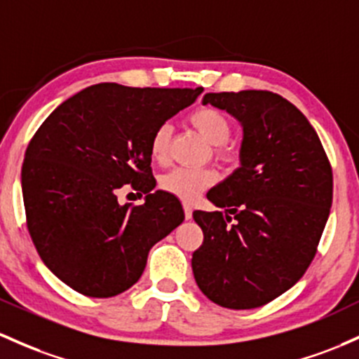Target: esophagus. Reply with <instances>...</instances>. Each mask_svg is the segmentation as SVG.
Masks as SVG:
<instances>
[{
  "mask_svg": "<svg viewBox=\"0 0 359 359\" xmlns=\"http://www.w3.org/2000/svg\"><path fill=\"white\" fill-rule=\"evenodd\" d=\"M184 215H186V219L192 218V206L189 203H184Z\"/></svg>",
  "mask_w": 359,
  "mask_h": 359,
  "instance_id": "esophagus-1",
  "label": "esophagus"
}]
</instances>
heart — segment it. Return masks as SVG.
Segmentation results:
<instances>
[{
  "instance_id": "obj_1",
  "label": "heart",
  "mask_w": 359,
  "mask_h": 359,
  "mask_svg": "<svg viewBox=\"0 0 359 359\" xmlns=\"http://www.w3.org/2000/svg\"><path fill=\"white\" fill-rule=\"evenodd\" d=\"M192 128L199 133L208 143L218 147V155L223 160L231 161L235 153L223 148L231 135V124L223 112L212 107H201L189 116ZM172 140V126L168 122L160 124L155 129L149 140V153L153 160L165 161L168 156ZM216 180V173L212 170H189V168H177L161 179V187L170 194L182 201H194L204 189L212 186Z\"/></svg>"
}]
</instances>
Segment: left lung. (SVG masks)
Masks as SVG:
<instances>
[{
  "mask_svg": "<svg viewBox=\"0 0 359 359\" xmlns=\"http://www.w3.org/2000/svg\"><path fill=\"white\" fill-rule=\"evenodd\" d=\"M203 104L233 116L242 143L240 167L206 194L224 215H192L204 233L192 273L219 306L257 309L312 262L332 204V170L312 124L278 93H206Z\"/></svg>",
  "mask_w": 359,
  "mask_h": 359,
  "instance_id": "1",
  "label": "left lung"
}]
</instances>
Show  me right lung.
Segmentation results:
<instances>
[{
  "instance_id": "obj_1",
  "label": "right lung",
  "mask_w": 359,
  "mask_h": 359,
  "mask_svg": "<svg viewBox=\"0 0 359 359\" xmlns=\"http://www.w3.org/2000/svg\"><path fill=\"white\" fill-rule=\"evenodd\" d=\"M201 92L98 83L42 122L22 167L27 226L42 261L69 288L93 298L129 290L151 247L184 222L175 196L153 192L149 140ZM126 183L144 192V205L118 204Z\"/></svg>"
}]
</instances>
